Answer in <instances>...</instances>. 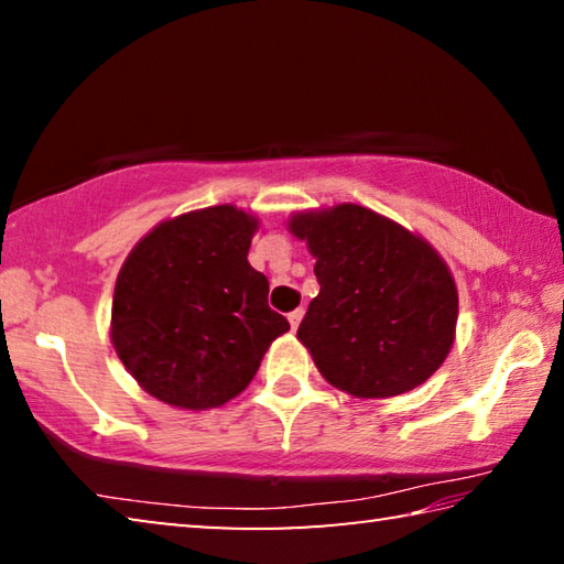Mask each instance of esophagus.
<instances>
[{
    "mask_svg": "<svg viewBox=\"0 0 564 564\" xmlns=\"http://www.w3.org/2000/svg\"><path fill=\"white\" fill-rule=\"evenodd\" d=\"M303 321V308H295V311H291L289 313V323H291V328L295 330V328H299V323Z\"/></svg>",
    "mask_w": 564,
    "mask_h": 564,
    "instance_id": "esophagus-1",
    "label": "esophagus"
}]
</instances>
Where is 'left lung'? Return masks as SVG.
Instances as JSON below:
<instances>
[{"mask_svg":"<svg viewBox=\"0 0 564 564\" xmlns=\"http://www.w3.org/2000/svg\"><path fill=\"white\" fill-rule=\"evenodd\" d=\"M321 291L299 326L321 376L356 398L425 383L455 340L457 289L423 238L358 204L293 214Z\"/></svg>","mask_w":564,"mask_h":564,"instance_id":"1","label":"left lung"}]
</instances>
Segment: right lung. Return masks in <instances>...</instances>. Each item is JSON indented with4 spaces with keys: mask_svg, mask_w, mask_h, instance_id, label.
I'll use <instances>...</instances> for the list:
<instances>
[{
    "mask_svg": "<svg viewBox=\"0 0 564 564\" xmlns=\"http://www.w3.org/2000/svg\"><path fill=\"white\" fill-rule=\"evenodd\" d=\"M259 218L231 204L169 218L133 246L111 303V343L161 403H228L289 330L269 279L248 263Z\"/></svg>",
    "mask_w": 564,
    "mask_h": 564,
    "instance_id": "add662e5",
    "label": "right lung"
}]
</instances>
